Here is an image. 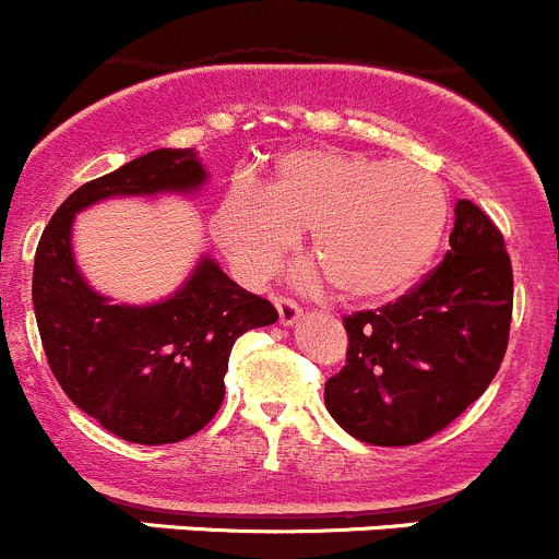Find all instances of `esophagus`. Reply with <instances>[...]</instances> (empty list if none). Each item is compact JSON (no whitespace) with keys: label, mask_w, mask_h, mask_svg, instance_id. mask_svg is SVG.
I'll return each instance as SVG.
<instances>
[{"label":"esophagus","mask_w":559,"mask_h":559,"mask_svg":"<svg viewBox=\"0 0 559 559\" xmlns=\"http://www.w3.org/2000/svg\"><path fill=\"white\" fill-rule=\"evenodd\" d=\"M274 307H277L280 323H282V325L298 323V320H301V314H304V309L298 307V304L293 301V298H285V296L274 298Z\"/></svg>","instance_id":"34e87169"}]
</instances>
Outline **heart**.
<instances>
[{
  "label": "heart",
  "mask_w": 559,
  "mask_h": 559,
  "mask_svg": "<svg viewBox=\"0 0 559 559\" xmlns=\"http://www.w3.org/2000/svg\"><path fill=\"white\" fill-rule=\"evenodd\" d=\"M449 214L443 179L421 165L298 148L280 159L269 187L234 181L212 228L247 280L272 277L309 230V255L342 296L383 301L421 280Z\"/></svg>",
  "instance_id": "b5f03b06"
}]
</instances>
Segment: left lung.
<instances>
[{
	"mask_svg": "<svg viewBox=\"0 0 559 559\" xmlns=\"http://www.w3.org/2000/svg\"><path fill=\"white\" fill-rule=\"evenodd\" d=\"M454 214L440 266L394 304L342 320L347 358L323 396L331 418L361 443L416 445L438 435L484 394L506 356V241L473 201Z\"/></svg>",
	"mask_w": 559,
	"mask_h": 559,
	"instance_id": "obj_1",
	"label": "left lung"
}]
</instances>
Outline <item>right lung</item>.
<instances>
[{"label":"right lung","mask_w":559,"mask_h":559,"mask_svg":"<svg viewBox=\"0 0 559 559\" xmlns=\"http://www.w3.org/2000/svg\"><path fill=\"white\" fill-rule=\"evenodd\" d=\"M203 181L192 148L148 152L79 187L37 245L32 304L48 367L73 405L127 443H179L206 427L223 405L234 342L280 314L206 255L165 301L114 304L81 277L70 230L105 198L192 192Z\"/></svg>","instance_id":"add662e5"}]
</instances>
